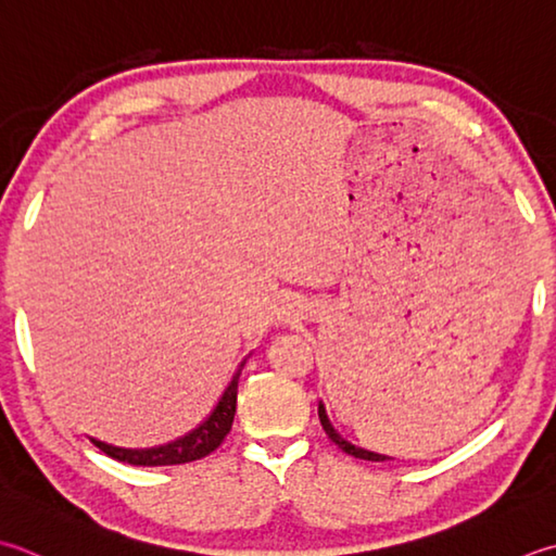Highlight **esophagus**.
Here are the masks:
<instances>
[{
    "mask_svg": "<svg viewBox=\"0 0 556 556\" xmlns=\"http://www.w3.org/2000/svg\"><path fill=\"white\" fill-rule=\"evenodd\" d=\"M303 303L301 301H293V299H287L285 303H281V306L277 308V320H281V323H289V320H296L299 315L303 313Z\"/></svg>",
    "mask_w": 556,
    "mask_h": 556,
    "instance_id": "34e87169",
    "label": "esophagus"
}]
</instances>
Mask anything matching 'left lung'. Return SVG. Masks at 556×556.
<instances>
[{"label":"left lung","mask_w":556,"mask_h":556,"mask_svg":"<svg viewBox=\"0 0 556 556\" xmlns=\"http://www.w3.org/2000/svg\"><path fill=\"white\" fill-rule=\"evenodd\" d=\"M318 417H320L323 429H325V433H328V437H330V441L337 445V448H342L346 455H354V458H358V460H371V463H386V460H393V458H388V455H383V453H374V451L358 448V445H354L352 441H346V439L342 437V433L332 427V421H330V417H328V412H325L323 400L318 402Z\"/></svg>","instance_id":"obj_1"}]
</instances>
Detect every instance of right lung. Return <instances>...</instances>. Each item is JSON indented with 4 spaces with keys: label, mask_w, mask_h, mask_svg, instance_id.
<instances>
[{
    "label": "right lung",
    "mask_w": 556,
    "mask_h": 556,
    "mask_svg": "<svg viewBox=\"0 0 556 556\" xmlns=\"http://www.w3.org/2000/svg\"><path fill=\"white\" fill-rule=\"evenodd\" d=\"M243 366H245V358L238 364L231 383L226 386L219 402H216L214 409L204 417V421H200L198 427L176 441L154 445V448H119V445H111L91 437L89 441L96 445V448H101L105 455H111V458L119 463L139 465V467L182 465V463L200 460L204 455H210L212 451L219 448L222 441L226 439V433L231 431L233 415H236V397H238V378H241Z\"/></svg>",
    "instance_id": "1"
}]
</instances>
